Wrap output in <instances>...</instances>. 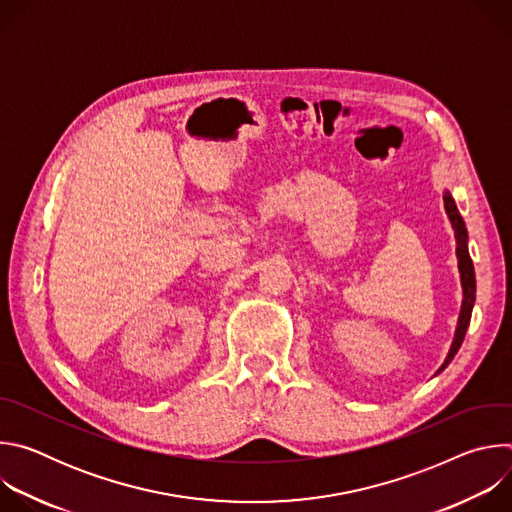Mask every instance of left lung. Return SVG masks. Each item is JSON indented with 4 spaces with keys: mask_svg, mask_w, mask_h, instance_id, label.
Instances as JSON below:
<instances>
[{
    "mask_svg": "<svg viewBox=\"0 0 512 512\" xmlns=\"http://www.w3.org/2000/svg\"><path fill=\"white\" fill-rule=\"evenodd\" d=\"M444 202H446V212L450 216L452 221V227L456 231V239H458V267H460V275H462V287H464V302H462V312H460V322H458V330H456V338H454V344L450 348V354L446 358V362L442 364L444 371L448 364L452 362V358L456 356V352L460 350L462 342H464V336H466V330H468V324H470V318H472V308H474V300H476V277H474V265H472V259H470V253H468V243H466V225H464V218L460 216L458 208H456V202L454 198L450 196V192H446L444 196Z\"/></svg>",
    "mask_w": 512,
    "mask_h": 512,
    "instance_id": "left-lung-1",
    "label": "left lung"
}]
</instances>
